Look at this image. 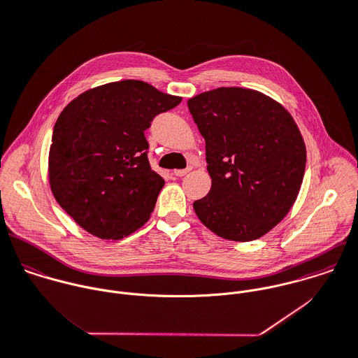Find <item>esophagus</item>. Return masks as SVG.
Returning <instances> with one entry per match:
<instances>
[{
  "mask_svg": "<svg viewBox=\"0 0 358 358\" xmlns=\"http://www.w3.org/2000/svg\"><path fill=\"white\" fill-rule=\"evenodd\" d=\"M190 171H192V168H187V169H178V171H173V175L178 176V178H182V176L187 175Z\"/></svg>",
  "mask_w": 358,
  "mask_h": 358,
  "instance_id": "obj_1",
  "label": "esophagus"
}]
</instances>
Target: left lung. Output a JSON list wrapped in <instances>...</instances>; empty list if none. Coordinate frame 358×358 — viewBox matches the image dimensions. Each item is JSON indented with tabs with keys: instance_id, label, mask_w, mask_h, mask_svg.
<instances>
[{
	"instance_id": "obj_1",
	"label": "left lung",
	"mask_w": 358,
	"mask_h": 358,
	"mask_svg": "<svg viewBox=\"0 0 358 358\" xmlns=\"http://www.w3.org/2000/svg\"><path fill=\"white\" fill-rule=\"evenodd\" d=\"M206 140L208 194L194 201L215 235L250 241L276 227L294 204L306 171V144L292 115L271 97L220 87L187 101Z\"/></svg>"
}]
</instances>
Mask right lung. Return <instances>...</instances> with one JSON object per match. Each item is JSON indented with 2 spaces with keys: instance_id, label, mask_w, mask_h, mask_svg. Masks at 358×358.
I'll return each mask as SVG.
<instances>
[{
  "instance_id": "obj_1",
  "label": "right lung",
  "mask_w": 358,
  "mask_h": 358,
  "mask_svg": "<svg viewBox=\"0 0 358 358\" xmlns=\"http://www.w3.org/2000/svg\"><path fill=\"white\" fill-rule=\"evenodd\" d=\"M182 97L141 80L94 87L55 122L48 179L58 204L89 234L118 240L150 218L164 179L151 169L144 131Z\"/></svg>"
}]
</instances>
